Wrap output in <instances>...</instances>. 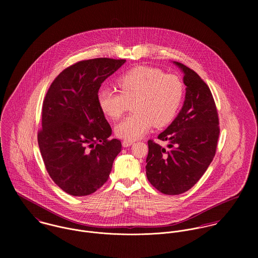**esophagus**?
<instances>
[{"label": "esophagus", "instance_id": "34e87169", "mask_svg": "<svg viewBox=\"0 0 258 258\" xmlns=\"http://www.w3.org/2000/svg\"><path fill=\"white\" fill-rule=\"evenodd\" d=\"M133 143H134L133 141H127V140H124V141L122 142V146H123V147H129V146H131Z\"/></svg>", "mask_w": 258, "mask_h": 258}]
</instances>
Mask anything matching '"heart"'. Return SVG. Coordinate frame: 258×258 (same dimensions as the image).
Masks as SVG:
<instances>
[{"label": "heart", "mask_w": 258, "mask_h": 258, "mask_svg": "<svg viewBox=\"0 0 258 258\" xmlns=\"http://www.w3.org/2000/svg\"><path fill=\"white\" fill-rule=\"evenodd\" d=\"M117 87L119 92L101 88L97 104L105 116L116 120L132 103L134 113L115 127V134L127 141L144 136L153 125L164 127L171 123L184 96V84L179 76L149 67H138L122 74L117 79Z\"/></svg>", "instance_id": "1"}]
</instances>
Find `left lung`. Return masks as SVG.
<instances>
[{"label":"left lung","instance_id":"8db88e82","mask_svg":"<svg viewBox=\"0 0 258 258\" xmlns=\"http://www.w3.org/2000/svg\"><path fill=\"white\" fill-rule=\"evenodd\" d=\"M184 74V104L175 120L159 134L168 149L148 141V181L165 195H180L202 178L212 163L220 135L212 92L192 70L174 61Z\"/></svg>","mask_w":258,"mask_h":258}]
</instances>
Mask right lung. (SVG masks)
<instances>
[{
    "label": "right lung",
    "mask_w": 258,
    "mask_h": 258,
    "mask_svg": "<svg viewBox=\"0 0 258 258\" xmlns=\"http://www.w3.org/2000/svg\"><path fill=\"white\" fill-rule=\"evenodd\" d=\"M125 59L82 60L66 69L49 86L42 104L37 142L46 171L62 190L88 196L108 180L121 142L109 140V123L97 104L101 83Z\"/></svg>",
    "instance_id": "right-lung-1"
}]
</instances>
